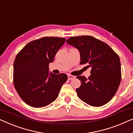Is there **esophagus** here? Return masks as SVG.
Listing matches in <instances>:
<instances>
[{"label": "esophagus", "instance_id": "34e87169", "mask_svg": "<svg viewBox=\"0 0 133 133\" xmlns=\"http://www.w3.org/2000/svg\"><path fill=\"white\" fill-rule=\"evenodd\" d=\"M68 79L69 80H72V79H75V76H73V75H68Z\"/></svg>", "mask_w": 133, "mask_h": 133}]
</instances>
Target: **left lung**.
I'll list each match as a JSON object with an SVG mask.
<instances>
[{"mask_svg": "<svg viewBox=\"0 0 133 133\" xmlns=\"http://www.w3.org/2000/svg\"><path fill=\"white\" fill-rule=\"evenodd\" d=\"M67 43L80 52L81 64L90 67L91 75L76 76L81 81L76 89L77 95L87 104L101 107L113 98L121 81V66L119 55L102 41L90 35L72 37Z\"/></svg>", "mask_w": 133, "mask_h": 133, "instance_id": "1", "label": "left lung"}]
</instances>
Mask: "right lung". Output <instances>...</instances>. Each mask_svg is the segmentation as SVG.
<instances>
[{"label":"right lung","instance_id":"add662e5","mask_svg":"<svg viewBox=\"0 0 133 133\" xmlns=\"http://www.w3.org/2000/svg\"><path fill=\"white\" fill-rule=\"evenodd\" d=\"M66 42L61 37H44L28 43L14 62L13 82L18 95L29 105L47 106L58 96L66 83L65 74H49V64Z\"/></svg>","mask_w":133,"mask_h":133}]
</instances>
